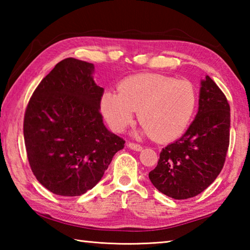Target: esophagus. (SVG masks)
Masks as SVG:
<instances>
[{
    "label": "esophagus",
    "mask_w": 250,
    "mask_h": 250,
    "mask_svg": "<svg viewBox=\"0 0 250 250\" xmlns=\"http://www.w3.org/2000/svg\"><path fill=\"white\" fill-rule=\"evenodd\" d=\"M128 147H130L131 150H134V151H141L142 150V146L140 145H137V143H133V142H129Z\"/></svg>",
    "instance_id": "1"
}]
</instances>
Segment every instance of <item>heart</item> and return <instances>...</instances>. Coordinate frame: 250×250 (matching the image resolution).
<instances>
[{"mask_svg": "<svg viewBox=\"0 0 250 250\" xmlns=\"http://www.w3.org/2000/svg\"><path fill=\"white\" fill-rule=\"evenodd\" d=\"M119 94L104 90L100 111L113 131L122 132L134 120L146 134L158 142L180 138L191 122L196 108V92L188 80H176L159 74H142L122 80Z\"/></svg>", "mask_w": 250, "mask_h": 250, "instance_id": "obj_1", "label": "heart"}]
</instances>
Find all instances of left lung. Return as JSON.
Here are the masks:
<instances>
[{"instance_id": "left-lung-1", "label": "left lung", "mask_w": 250, "mask_h": 250, "mask_svg": "<svg viewBox=\"0 0 250 250\" xmlns=\"http://www.w3.org/2000/svg\"><path fill=\"white\" fill-rule=\"evenodd\" d=\"M230 108L209 76L201 82L198 111L179 140L161 151L149 179L161 193L186 200L202 193L216 180L229 146Z\"/></svg>"}]
</instances>
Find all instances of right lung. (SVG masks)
Instances as JSON below:
<instances>
[{"instance_id": "add662e5", "label": "right lung", "mask_w": 250, "mask_h": 250, "mask_svg": "<svg viewBox=\"0 0 250 250\" xmlns=\"http://www.w3.org/2000/svg\"><path fill=\"white\" fill-rule=\"evenodd\" d=\"M94 64L66 58L42 80L24 116L32 172L56 195L79 196L103 177L125 140L105 128L99 111L104 88Z\"/></svg>"}]
</instances>
